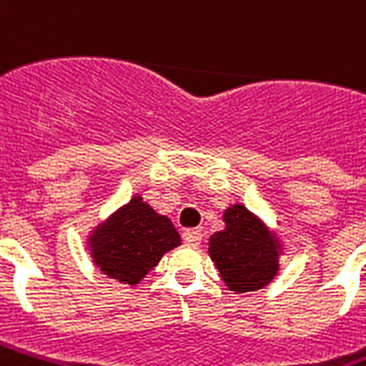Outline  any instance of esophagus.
Here are the masks:
<instances>
[{
    "mask_svg": "<svg viewBox=\"0 0 366 366\" xmlns=\"http://www.w3.org/2000/svg\"><path fill=\"white\" fill-rule=\"evenodd\" d=\"M184 242L188 246H198L202 242V230H198V228H190V230H184Z\"/></svg>",
    "mask_w": 366,
    "mask_h": 366,
    "instance_id": "obj_1",
    "label": "esophagus"
}]
</instances>
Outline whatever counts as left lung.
<instances>
[{
	"label": "left lung",
	"mask_w": 366,
	"mask_h": 366,
	"mask_svg": "<svg viewBox=\"0 0 366 366\" xmlns=\"http://www.w3.org/2000/svg\"><path fill=\"white\" fill-rule=\"evenodd\" d=\"M222 220L226 228L210 236L208 254L224 285L234 292L267 287L278 272V238L242 204L230 206Z\"/></svg>",
	"instance_id": "left-lung-1"
}]
</instances>
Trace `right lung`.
Masks as SVG:
<instances>
[{"label": "right lung", "mask_w": 366, "mask_h": 366, "mask_svg": "<svg viewBox=\"0 0 366 366\" xmlns=\"http://www.w3.org/2000/svg\"><path fill=\"white\" fill-rule=\"evenodd\" d=\"M182 238L168 216L134 196L89 234L88 246L96 267L126 285H138L168 250Z\"/></svg>", "instance_id": "right-lung-1"}]
</instances>
